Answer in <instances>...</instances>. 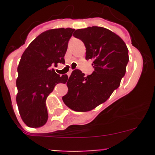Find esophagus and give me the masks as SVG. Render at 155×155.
<instances>
[{"label": "esophagus", "mask_w": 155, "mask_h": 155, "mask_svg": "<svg viewBox=\"0 0 155 155\" xmlns=\"http://www.w3.org/2000/svg\"><path fill=\"white\" fill-rule=\"evenodd\" d=\"M71 73H72V70H70V71L68 72V74H67V75H68V77L70 76V74H71Z\"/></svg>", "instance_id": "obj_1"}]
</instances>
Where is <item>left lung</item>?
Returning a JSON list of instances; mask_svg holds the SVG:
<instances>
[{"instance_id": "1", "label": "left lung", "mask_w": 155, "mask_h": 155, "mask_svg": "<svg viewBox=\"0 0 155 155\" xmlns=\"http://www.w3.org/2000/svg\"><path fill=\"white\" fill-rule=\"evenodd\" d=\"M73 36L85 44V58L93 61L94 71L85 76L81 70H73L62 100L73 110L87 112L107 101L120 85L129 61L128 49L119 36L103 27L76 30Z\"/></svg>"}]
</instances>
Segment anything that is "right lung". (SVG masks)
<instances>
[{"label":"right lung","instance_id":"obj_1","mask_svg":"<svg viewBox=\"0 0 155 155\" xmlns=\"http://www.w3.org/2000/svg\"><path fill=\"white\" fill-rule=\"evenodd\" d=\"M74 29H50L36 37L21 55L18 66L16 102L20 116L30 127L43 126L48 120L47 97L54 86L68 81L57 74L52 65L64 64V57Z\"/></svg>","mask_w":155,"mask_h":155}]
</instances>
